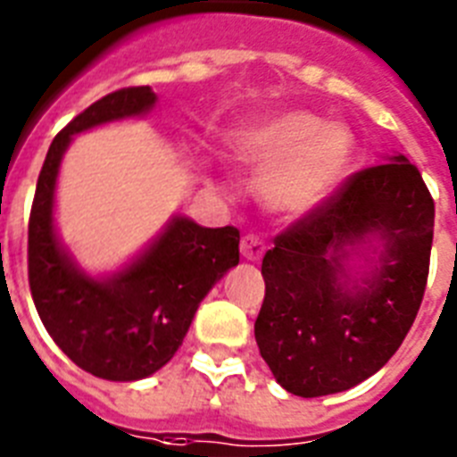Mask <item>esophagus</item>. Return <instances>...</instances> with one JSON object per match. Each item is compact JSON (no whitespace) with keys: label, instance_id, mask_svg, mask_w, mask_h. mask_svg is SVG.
<instances>
[{"label":"esophagus","instance_id":"esophagus-1","mask_svg":"<svg viewBox=\"0 0 457 457\" xmlns=\"http://www.w3.org/2000/svg\"><path fill=\"white\" fill-rule=\"evenodd\" d=\"M240 253L247 258V261H258V258L265 253V242L258 236L247 233V236H242L240 240Z\"/></svg>","mask_w":457,"mask_h":457}]
</instances>
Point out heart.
Wrapping results in <instances>:
<instances>
[{
  "label": "heart",
  "instance_id": "1",
  "mask_svg": "<svg viewBox=\"0 0 457 457\" xmlns=\"http://www.w3.org/2000/svg\"><path fill=\"white\" fill-rule=\"evenodd\" d=\"M236 151L245 162L274 167L265 194L277 208L309 212L325 204L345 176L353 137L313 112L288 109L242 128Z\"/></svg>",
  "mask_w": 457,
  "mask_h": 457
}]
</instances>
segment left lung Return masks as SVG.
Listing matches in <instances>:
<instances>
[{
	"mask_svg": "<svg viewBox=\"0 0 457 457\" xmlns=\"http://www.w3.org/2000/svg\"><path fill=\"white\" fill-rule=\"evenodd\" d=\"M433 226L421 171L398 155L354 171L274 237L253 334L278 385L302 398L337 394L394 357L426 293ZM369 235L386 240L380 268L345 289L342 247Z\"/></svg>",
	"mask_w": 457,
	"mask_h": 457,
	"instance_id": "1",
	"label": "left lung"
}]
</instances>
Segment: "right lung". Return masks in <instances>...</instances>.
<instances>
[{
  "label": "right lung",
  "instance_id": "1",
  "mask_svg": "<svg viewBox=\"0 0 457 457\" xmlns=\"http://www.w3.org/2000/svg\"><path fill=\"white\" fill-rule=\"evenodd\" d=\"M155 104L151 87H125L96 100L52 141L29 215L27 268L47 334L87 373L114 382L153 375L176 354L208 290L240 261L236 226L204 228L176 217L146 253L112 278H91L59 247L52 224L54 185L72 135L139 116Z\"/></svg>",
  "mask_w": 457,
  "mask_h": 457
}]
</instances>
